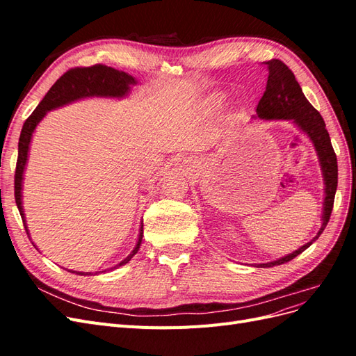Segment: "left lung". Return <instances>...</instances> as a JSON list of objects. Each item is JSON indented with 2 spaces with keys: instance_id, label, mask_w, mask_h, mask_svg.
Listing matches in <instances>:
<instances>
[{
  "instance_id": "8db88e82",
  "label": "left lung",
  "mask_w": 356,
  "mask_h": 356,
  "mask_svg": "<svg viewBox=\"0 0 356 356\" xmlns=\"http://www.w3.org/2000/svg\"><path fill=\"white\" fill-rule=\"evenodd\" d=\"M263 63L268 70V77L264 95L257 105V115L264 118V120H281V118L282 120H293L300 127V131H303L314 143L325 182L324 213H322V225L318 234L293 254H288L276 261L260 264L261 267H273L288 263L306 251L327 227L337 190V157L331 145L324 118L306 99L303 90L296 80L294 72L279 59H272Z\"/></svg>"
}]
</instances>
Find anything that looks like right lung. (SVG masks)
Returning a JSON list of instances; mask_svg holds the SVG:
<instances>
[{"mask_svg":"<svg viewBox=\"0 0 356 356\" xmlns=\"http://www.w3.org/2000/svg\"><path fill=\"white\" fill-rule=\"evenodd\" d=\"M136 84V80L123 71L114 70L106 65H93V67H83V68H72L67 71L62 77L51 86L47 95L42 98L34 110L24 123L22 132L19 138V154H17V163H16V174H15V199L17 209L22 217L25 230L28 232L26 222H25V213L22 207V179H24V170L28 160V152L32 134H34L37 124L41 122V118L46 115L47 111L55 110L58 106L67 105L72 101H77L81 98H90V96H102V98H123L131 90V86ZM144 233V225L141 222V229H139V238L134 251L129 254L123 261L118 263L113 268L120 267L126 263L131 261V258L138 252L139 246H141ZM77 275H92L90 272H72Z\"/></svg>","mask_w":356,"mask_h":356,"instance_id":"obj_1","label":"right lung"}]
</instances>
